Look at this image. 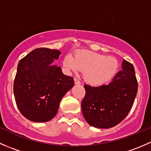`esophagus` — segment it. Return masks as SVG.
Listing matches in <instances>:
<instances>
[{"label":"esophagus","instance_id":"34e87169","mask_svg":"<svg viewBox=\"0 0 151 151\" xmlns=\"http://www.w3.org/2000/svg\"><path fill=\"white\" fill-rule=\"evenodd\" d=\"M74 84H75V85H80V82L78 80H77V79H74Z\"/></svg>","mask_w":151,"mask_h":151}]
</instances>
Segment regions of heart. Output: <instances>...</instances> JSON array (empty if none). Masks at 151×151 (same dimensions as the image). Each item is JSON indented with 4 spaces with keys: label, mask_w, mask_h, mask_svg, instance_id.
Returning a JSON list of instances; mask_svg holds the SVG:
<instances>
[{
    "label": "heart",
    "mask_w": 151,
    "mask_h": 151,
    "mask_svg": "<svg viewBox=\"0 0 151 151\" xmlns=\"http://www.w3.org/2000/svg\"><path fill=\"white\" fill-rule=\"evenodd\" d=\"M63 66L68 72L83 71V79L88 84L100 86L106 84L116 74L118 62L112 56L79 50L73 57L67 55L63 60Z\"/></svg>",
    "instance_id": "heart-1"
}]
</instances>
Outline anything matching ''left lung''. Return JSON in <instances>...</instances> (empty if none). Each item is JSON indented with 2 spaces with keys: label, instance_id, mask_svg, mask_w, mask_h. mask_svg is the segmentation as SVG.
<instances>
[{
  "label": "left lung",
  "instance_id": "8db88e82",
  "mask_svg": "<svg viewBox=\"0 0 151 151\" xmlns=\"http://www.w3.org/2000/svg\"><path fill=\"white\" fill-rule=\"evenodd\" d=\"M122 70L107 85L92 87L85 85V96L82 112L89 125L99 129L115 126L127 116L137 93L134 68L123 60Z\"/></svg>",
  "mask_w": 151,
  "mask_h": 151
}]
</instances>
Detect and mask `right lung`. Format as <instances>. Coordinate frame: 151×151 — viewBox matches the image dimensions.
<instances>
[{"label": "right lung", "instance_id": "obj_1", "mask_svg": "<svg viewBox=\"0 0 151 151\" xmlns=\"http://www.w3.org/2000/svg\"><path fill=\"white\" fill-rule=\"evenodd\" d=\"M60 54L58 50L35 49L18 63L14 94L18 109L29 121L52 119L60 100L74 86V79L53 63Z\"/></svg>", "mask_w": 151, "mask_h": 151}]
</instances>
